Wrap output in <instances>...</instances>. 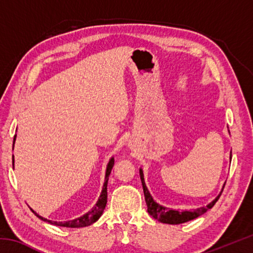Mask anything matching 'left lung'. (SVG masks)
Segmentation results:
<instances>
[{
    "label": "left lung",
    "instance_id": "8db88e82",
    "mask_svg": "<svg viewBox=\"0 0 253 253\" xmlns=\"http://www.w3.org/2000/svg\"><path fill=\"white\" fill-rule=\"evenodd\" d=\"M232 156V155H231ZM139 175H140V179H142V184H143V190H144V195H145V201H146L147 204V211L151 215L154 217V219L158 220L162 223H169V224H181L184 223V222L191 221L193 219H196V217L202 215L205 212L208 211L209 209H212L214 207V204L216 203V201L219 200L221 194L217 196V198L213 201V202L207 205L205 208H200L196 209L194 211H174V210L168 209L165 207H162L158 203H156L155 201L153 200L151 193L147 190L146 184H145L144 181V174L143 170L139 169Z\"/></svg>",
    "mask_w": 253,
    "mask_h": 253
}]
</instances>
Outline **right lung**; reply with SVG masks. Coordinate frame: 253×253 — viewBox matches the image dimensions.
Here are the masks:
<instances>
[{"label":"right lung","mask_w":253,"mask_h":253,"mask_svg":"<svg viewBox=\"0 0 253 253\" xmlns=\"http://www.w3.org/2000/svg\"><path fill=\"white\" fill-rule=\"evenodd\" d=\"M14 142H15V136H14V139H13V146H14ZM13 166H14V158L13 160ZM114 158H111L108 163V166H107V170H106V177H105V184H104V187H102V192H101V195L99 200H98V202L96 203L95 207L92 208L91 211H89L88 213H85L84 215L78 217V219L76 220H72V221H68V222H52L50 220H46L44 217L40 216L39 214L36 213L32 210V212L36 214V215L41 219L42 221H45V222H49L51 224H54V225H59V226H66V228H84V226H88L92 224L93 222H96L98 219H99L100 215L104 212V210L106 208V204H107V183H108V177L110 175L111 169L114 168Z\"/></svg>","instance_id":"add662e5"}]
</instances>
